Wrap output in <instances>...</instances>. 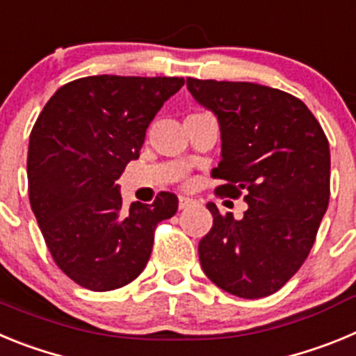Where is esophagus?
Wrapping results in <instances>:
<instances>
[{
    "instance_id": "34e87169",
    "label": "esophagus",
    "mask_w": 356,
    "mask_h": 356,
    "mask_svg": "<svg viewBox=\"0 0 356 356\" xmlns=\"http://www.w3.org/2000/svg\"><path fill=\"white\" fill-rule=\"evenodd\" d=\"M194 200L193 197H185V196H180V200H178V209L180 210H185L188 205H193Z\"/></svg>"
}]
</instances>
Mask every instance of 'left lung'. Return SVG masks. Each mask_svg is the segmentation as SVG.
Listing matches in <instances>:
<instances>
[{
  "instance_id": "8db88e82",
  "label": "left lung",
  "mask_w": 356,
  "mask_h": 356,
  "mask_svg": "<svg viewBox=\"0 0 356 356\" xmlns=\"http://www.w3.org/2000/svg\"><path fill=\"white\" fill-rule=\"evenodd\" d=\"M193 97L217 118L221 162L217 193L238 197L242 219L221 216L200 241V262L213 284L257 300L284 287L316 241L330 200V146L301 99L250 81L187 78Z\"/></svg>"
}]
</instances>
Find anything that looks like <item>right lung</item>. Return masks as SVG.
<instances>
[{
	"mask_svg": "<svg viewBox=\"0 0 356 356\" xmlns=\"http://www.w3.org/2000/svg\"><path fill=\"white\" fill-rule=\"evenodd\" d=\"M184 83L80 78L56 90L37 118L26 163L30 205L56 266L81 287L105 292L134 282L149 260L155 226L178 210L171 193L122 209L118 180L139 159L156 112Z\"/></svg>",
	"mask_w": 356,
	"mask_h": 356,
	"instance_id": "obj_1",
	"label": "right lung"
}]
</instances>
